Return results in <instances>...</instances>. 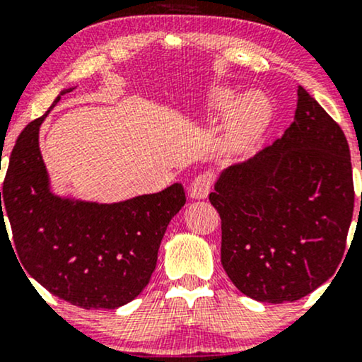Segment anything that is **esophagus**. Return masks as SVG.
<instances>
[{
  "label": "esophagus",
  "mask_w": 362,
  "mask_h": 362,
  "mask_svg": "<svg viewBox=\"0 0 362 362\" xmlns=\"http://www.w3.org/2000/svg\"><path fill=\"white\" fill-rule=\"evenodd\" d=\"M211 185H213V178L207 173H201L192 180L190 184V197L192 199H206L209 194Z\"/></svg>",
  "instance_id": "34e87169"
}]
</instances>
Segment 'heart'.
<instances>
[{"mask_svg": "<svg viewBox=\"0 0 362 362\" xmlns=\"http://www.w3.org/2000/svg\"><path fill=\"white\" fill-rule=\"evenodd\" d=\"M236 100L233 90H218L214 93V105L218 109H230ZM271 119V105L260 93H247L238 100L228 120L226 144L231 153H242L252 148L260 138Z\"/></svg>", "mask_w": 362, "mask_h": 362, "instance_id": "heart-1", "label": "heart"}]
</instances>
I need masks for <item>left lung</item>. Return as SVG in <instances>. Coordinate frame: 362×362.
I'll use <instances>...</instances> for the list:
<instances>
[{"label": "left lung", "mask_w": 362, "mask_h": 362, "mask_svg": "<svg viewBox=\"0 0 362 362\" xmlns=\"http://www.w3.org/2000/svg\"><path fill=\"white\" fill-rule=\"evenodd\" d=\"M209 201L236 288L262 303L301 300L334 276L346 252L354 184L342 129L298 86L282 138L224 170Z\"/></svg>", "instance_id": "obj_1"}]
</instances>
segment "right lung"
<instances>
[{"mask_svg":"<svg viewBox=\"0 0 362 362\" xmlns=\"http://www.w3.org/2000/svg\"><path fill=\"white\" fill-rule=\"evenodd\" d=\"M61 95L16 139L0 192V231L8 216L18 264L54 296L85 310H115L151 279L170 219L185 204L184 187L114 204L54 194L39 129Z\"/></svg>","mask_w":362,"mask_h":362,"instance_id":"obj_1","label":"right lung"}]
</instances>
